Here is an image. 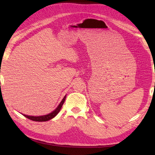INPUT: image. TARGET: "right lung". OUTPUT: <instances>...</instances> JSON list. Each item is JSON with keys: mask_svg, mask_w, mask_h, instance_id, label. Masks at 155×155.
I'll list each match as a JSON object with an SVG mask.
<instances>
[{"mask_svg": "<svg viewBox=\"0 0 155 155\" xmlns=\"http://www.w3.org/2000/svg\"><path fill=\"white\" fill-rule=\"evenodd\" d=\"M65 98H66V95H65L64 98H63L62 101H61V103H59V104L58 105V107L54 110L53 111H52L50 114H47V115H40V116H33V115H23L25 117H27V118L31 120H33V121L35 122H46L48 121V120H50L56 116V115L58 114V113L61 110V107L63 106V104L64 103Z\"/></svg>", "mask_w": 155, "mask_h": 155, "instance_id": "obj_1", "label": "right lung"}]
</instances>
